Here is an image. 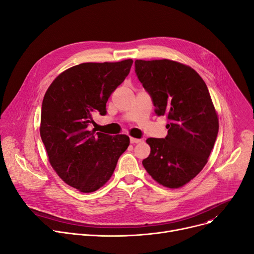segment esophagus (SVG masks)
<instances>
[{
    "mask_svg": "<svg viewBox=\"0 0 254 254\" xmlns=\"http://www.w3.org/2000/svg\"><path fill=\"white\" fill-rule=\"evenodd\" d=\"M130 143H132V144H137V143H140V142H142V140L141 139H137V138H132V137H130Z\"/></svg>",
    "mask_w": 254,
    "mask_h": 254,
    "instance_id": "1",
    "label": "esophagus"
}]
</instances>
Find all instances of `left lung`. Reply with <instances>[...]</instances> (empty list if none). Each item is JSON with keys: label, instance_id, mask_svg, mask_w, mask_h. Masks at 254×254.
I'll return each instance as SVG.
<instances>
[{"label": "left lung", "instance_id": "8db88e82", "mask_svg": "<svg viewBox=\"0 0 254 254\" xmlns=\"http://www.w3.org/2000/svg\"><path fill=\"white\" fill-rule=\"evenodd\" d=\"M135 66L156 114L169 119L165 139L146 140L151 151L142 164L165 188H182L206 166L218 134V115L208 87L191 66L175 61L137 60Z\"/></svg>", "mask_w": 254, "mask_h": 254}]
</instances>
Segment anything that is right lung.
I'll use <instances>...</instances> for the list:
<instances>
[{
    "label": "right lung",
    "mask_w": 254,
    "mask_h": 254,
    "mask_svg": "<svg viewBox=\"0 0 254 254\" xmlns=\"http://www.w3.org/2000/svg\"><path fill=\"white\" fill-rule=\"evenodd\" d=\"M132 60L83 63L62 72L45 92L40 136L60 178L81 192L98 190L111 178L127 135L89 130L92 115L106 114V103L128 75Z\"/></svg>",
    "instance_id": "1"
}]
</instances>
